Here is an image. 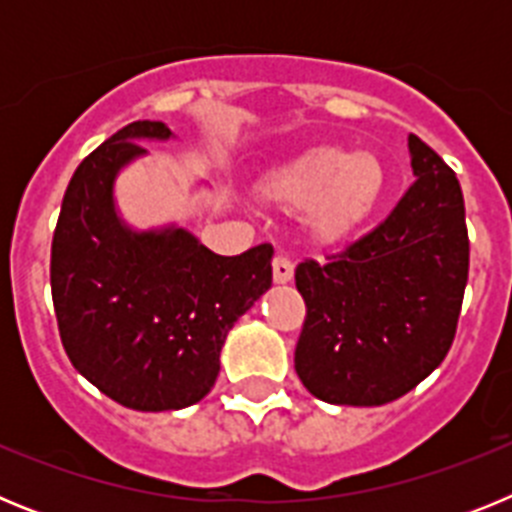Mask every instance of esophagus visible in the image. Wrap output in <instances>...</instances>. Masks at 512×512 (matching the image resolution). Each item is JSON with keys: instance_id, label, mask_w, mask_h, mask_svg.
Masks as SVG:
<instances>
[{"instance_id": "34e87169", "label": "esophagus", "mask_w": 512, "mask_h": 512, "mask_svg": "<svg viewBox=\"0 0 512 512\" xmlns=\"http://www.w3.org/2000/svg\"><path fill=\"white\" fill-rule=\"evenodd\" d=\"M292 277H295V264H292L287 256H282V253H279L277 259H274V282L287 284V282H292Z\"/></svg>"}]
</instances>
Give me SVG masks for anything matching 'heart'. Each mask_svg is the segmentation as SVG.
Segmentation results:
<instances>
[{
    "label": "heart",
    "instance_id": "obj_1",
    "mask_svg": "<svg viewBox=\"0 0 512 512\" xmlns=\"http://www.w3.org/2000/svg\"><path fill=\"white\" fill-rule=\"evenodd\" d=\"M387 174L374 153L312 148L279 166L264 192L287 210H307L312 233L336 243L374 215L384 197Z\"/></svg>",
    "mask_w": 512,
    "mask_h": 512
}]
</instances>
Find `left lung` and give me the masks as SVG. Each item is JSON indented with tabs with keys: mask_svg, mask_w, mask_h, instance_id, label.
Here are the masks:
<instances>
[{
	"mask_svg": "<svg viewBox=\"0 0 512 512\" xmlns=\"http://www.w3.org/2000/svg\"><path fill=\"white\" fill-rule=\"evenodd\" d=\"M408 151L415 184L392 215L328 264L295 271L307 305L297 377L330 405L397 400L454 343L469 277L464 194L418 135H408Z\"/></svg>",
	"mask_w": 512,
	"mask_h": 512,
	"instance_id": "left-lung-1",
	"label": "left lung"
}]
</instances>
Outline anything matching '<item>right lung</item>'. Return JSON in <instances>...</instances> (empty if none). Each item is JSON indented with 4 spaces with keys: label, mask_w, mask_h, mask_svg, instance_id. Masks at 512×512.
<instances>
[{
    "label": "right lung",
    "mask_w": 512,
    "mask_h": 512,
    "mask_svg": "<svg viewBox=\"0 0 512 512\" xmlns=\"http://www.w3.org/2000/svg\"><path fill=\"white\" fill-rule=\"evenodd\" d=\"M166 122L117 130L71 176L51 248L58 330L81 377L125 408L182 410L215 387L230 328L271 287L269 243L217 256L179 223L133 228L117 176L174 140Z\"/></svg>",
    "instance_id": "obj_1"
}]
</instances>
